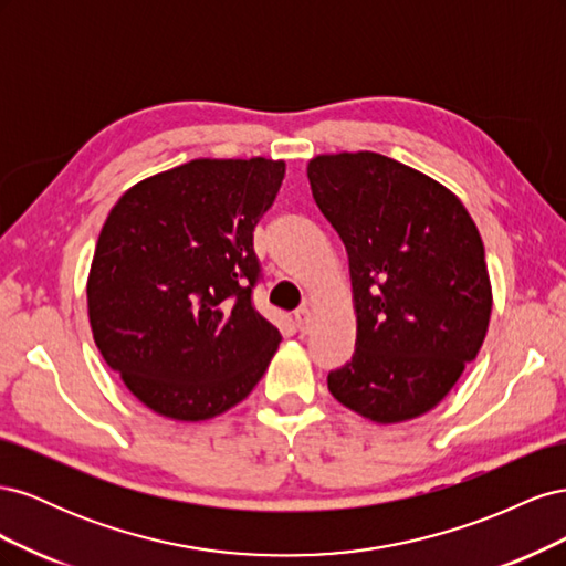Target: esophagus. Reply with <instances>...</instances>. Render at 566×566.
Returning <instances> with one entry per match:
<instances>
[{
    "mask_svg": "<svg viewBox=\"0 0 566 566\" xmlns=\"http://www.w3.org/2000/svg\"><path fill=\"white\" fill-rule=\"evenodd\" d=\"M310 323H312V312L306 310V306H300V310L295 312V325L300 333H306L310 331Z\"/></svg>",
    "mask_w": 566,
    "mask_h": 566,
    "instance_id": "1",
    "label": "esophagus"
}]
</instances>
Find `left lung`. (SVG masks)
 <instances>
[{
    "mask_svg": "<svg viewBox=\"0 0 566 566\" xmlns=\"http://www.w3.org/2000/svg\"><path fill=\"white\" fill-rule=\"evenodd\" d=\"M306 177L347 248L356 306V349L328 389L375 422L418 418L486 337L482 235L449 188L380 153L318 156Z\"/></svg>",
    "mask_w": 566,
    "mask_h": 566,
    "instance_id": "left-lung-1",
    "label": "left lung"
}]
</instances>
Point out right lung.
Returning <instances> with one entry per match:
<instances>
[{
  "label": "right lung",
  "instance_id": "1",
  "mask_svg": "<svg viewBox=\"0 0 566 566\" xmlns=\"http://www.w3.org/2000/svg\"><path fill=\"white\" fill-rule=\"evenodd\" d=\"M283 160H191L115 202L94 250V342L136 399L175 420H208L243 401L279 349L254 310L256 221Z\"/></svg>",
  "mask_w": 566,
  "mask_h": 566
}]
</instances>
